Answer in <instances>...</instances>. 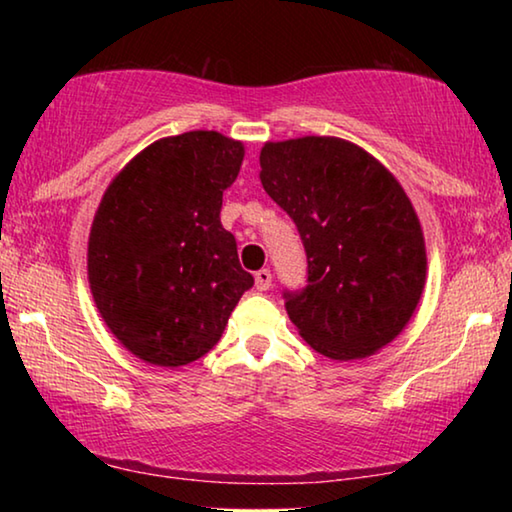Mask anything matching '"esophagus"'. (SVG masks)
Here are the masks:
<instances>
[{
	"mask_svg": "<svg viewBox=\"0 0 512 512\" xmlns=\"http://www.w3.org/2000/svg\"><path fill=\"white\" fill-rule=\"evenodd\" d=\"M271 282H273V275L268 268H262V271L255 273V287L257 291H268L271 289Z\"/></svg>",
	"mask_w": 512,
	"mask_h": 512,
	"instance_id": "34e87169",
	"label": "esophagus"
}]
</instances>
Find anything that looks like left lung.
Masks as SVG:
<instances>
[{"mask_svg": "<svg viewBox=\"0 0 512 512\" xmlns=\"http://www.w3.org/2000/svg\"><path fill=\"white\" fill-rule=\"evenodd\" d=\"M259 164L307 255V284L282 293L291 323L329 359L384 348L409 323L427 275L409 196L372 155L336 137L268 142Z\"/></svg>", "mask_w": 512, "mask_h": 512, "instance_id": "obj_1", "label": "left lung"}]
</instances>
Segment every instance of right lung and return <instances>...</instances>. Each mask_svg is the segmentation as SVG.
Returning <instances> with one entry per match:
<instances>
[{
    "label": "right lung",
    "instance_id": "add662e5",
    "mask_svg": "<svg viewBox=\"0 0 512 512\" xmlns=\"http://www.w3.org/2000/svg\"><path fill=\"white\" fill-rule=\"evenodd\" d=\"M244 146L216 131L164 137L112 180L94 214L88 277L110 332L155 366L201 359L253 287L221 225Z\"/></svg>",
    "mask_w": 512,
    "mask_h": 512
}]
</instances>
